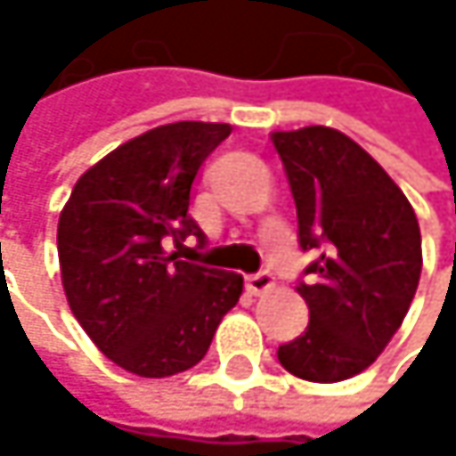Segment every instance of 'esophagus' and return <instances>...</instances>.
I'll use <instances>...</instances> for the list:
<instances>
[{
  "instance_id": "esophagus-1",
  "label": "esophagus",
  "mask_w": 456,
  "mask_h": 456,
  "mask_svg": "<svg viewBox=\"0 0 456 456\" xmlns=\"http://www.w3.org/2000/svg\"><path fill=\"white\" fill-rule=\"evenodd\" d=\"M246 287H248V292H251V295L268 292V289H273V273H268V271L251 273V276H246Z\"/></svg>"
}]
</instances>
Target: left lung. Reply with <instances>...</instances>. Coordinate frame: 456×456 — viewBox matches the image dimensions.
Segmentation results:
<instances>
[{
    "mask_svg": "<svg viewBox=\"0 0 456 456\" xmlns=\"http://www.w3.org/2000/svg\"><path fill=\"white\" fill-rule=\"evenodd\" d=\"M297 210V243L320 256L297 292L309 325L279 347L295 378L339 383L386 350L421 276V232L399 185L342 131L271 134Z\"/></svg>",
    "mask_w": 456,
    "mask_h": 456,
    "instance_id": "left-lung-1",
    "label": "left lung"
}]
</instances>
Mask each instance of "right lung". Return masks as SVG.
<instances>
[{
    "mask_svg": "<svg viewBox=\"0 0 456 456\" xmlns=\"http://www.w3.org/2000/svg\"><path fill=\"white\" fill-rule=\"evenodd\" d=\"M232 134L226 122H172L86 169L60 213L57 251L73 317L98 350L139 378L197 366L243 292V276L167 251L188 235L191 185Z\"/></svg>",
    "mask_w": 456,
    "mask_h": 456,
    "instance_id": "add662e5",
    "label": "right lung"
}]
</instances>
